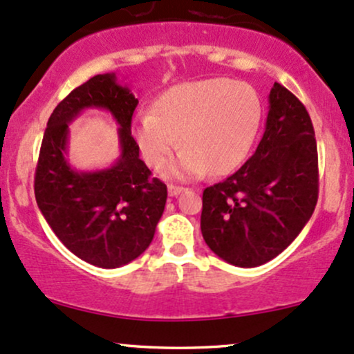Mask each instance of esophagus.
<instances>
[{
    "label": "esophagus",
    "mask_w": 354,
    "mask_h": 354,
    "mask_svg": "<svg viewBox=\"0 0 354 354\" xmlns=\"http://www.w3.org/2000/svg\"><path fill=\"white\" fill-rule=\"evenodd\" d=\"M183 191H185V188H183V186H178V185H168V194L169 196H178V194L180 193H183Z\"/></svg>",
    "instance_id": "esophagus-1"
}]
</instances>
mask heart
<instances>
[{
    "mask_svg": "<svg viewBox=\"0 0 354 354\" xmlns=\"http://www.w3.org/2000/svg\"><path fill=\"white\" fill-rule=\"evenodd\" d=\"M261 101L253 86L230 78L191 81L166 89L133 123L141 156L158 168L183 149L165 173L178 178L206 171L226 174L246 160L261 124Z\"/></svg>",
    "mask_w": 354,
    "mask_h": 354,
    "instance_id": "b5f03b06",
    "label": "heart"
}]
</instances>
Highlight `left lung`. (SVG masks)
Masks as SVG:
<instances>
[{
    "instance_id": "left-lung-1",
    "label": "left lung",
    "mask_w": 354,
    "mask_h": 354,
    "mask_svg": "<svg viewBox=\"0 0 354 354\" xmlns=\"http://www.w3.org/2000/svg\"><path fill=\"white\" fill-rule=\"evenodd\" d=\"M318 186L311 118L290 89L274 83L265 135L253 156L203 191V238L230 265H265L310 221Z\"/></svg>"
}]
</instances>
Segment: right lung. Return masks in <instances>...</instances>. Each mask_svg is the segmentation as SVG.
I'll use <instances>...</instances> for the list:
<instances>
[{"label":"right lung","mask_w":354,"mask_h":354,"mask_svg":"<svg viewBox=\"0 0 354 354\" xmlns=\"http://www.w3.org/2000/svg\"><path fill=\"white\" fill-rule=\"evenodd\" d=\"M138 100L115 75H96L75 88L44 129L35 173V196L44 219L73 254L100 268H120L136 259L149 243L165 211L168 189L151 176L131 136ZM86 107H103L120 124L122 154L111 169L75 172L64 160L67 123Z\"/></svg>","instance_id":"obj_1"}]
</instances>
